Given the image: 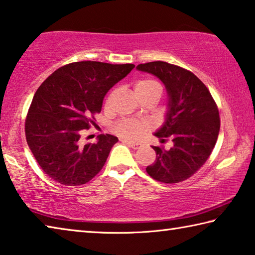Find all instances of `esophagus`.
<instances>
[{"label":"esophagus","instance_id":"obj_1","mask_svg":"<svg viewBox=\"0 0 255 255\" xmlns=\"http://www.w3.org/2000/svg\"><path fill=\"white\" fill-rule=\"evenodd\" d=\"M122 142L125 144H128V146H131V148L134 149V150L139 149L141 146V143H139V142H132V141H127V140H122Z\"/></svg>","mask_w":255,"mask_h":255}]
</instances>
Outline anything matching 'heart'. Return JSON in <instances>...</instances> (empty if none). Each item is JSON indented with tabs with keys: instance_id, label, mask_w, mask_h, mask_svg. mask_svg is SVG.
<instances>
[{
	"instance_id": "obj_1",
	"label": "heart",
	"mask_w": 255,
	"mask_h": 255,
	"mask_svg": "<svg viewBox=\"0 0 255 255\" xmlns=\"http://www.w3.org/2000/svg\"><path fill=\"white\" fill-rule=\"evenodd\" d=\"M134 91L136 95H142V94H161V86L158 82L153 79L144 78L140 79L134 84ZM107 105V103H106ZM148 125L143 122L135 120H122L114 125V131L118 133L120 136L125 137L128 140H135L143 133Z\"/></svg>"
}]
</instances>
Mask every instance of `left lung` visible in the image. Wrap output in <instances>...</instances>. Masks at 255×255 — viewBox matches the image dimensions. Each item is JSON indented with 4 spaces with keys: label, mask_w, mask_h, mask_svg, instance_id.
I'll return each mask as SVG.
<instances>
[{
    "label": "left lung",
    "mask_w": 255,
    "mask_h": 255,
    "mask_svg": "<svg viewBox=\"0 0 255 255\" xmlns=\"http://www.w3.org/2000/svg\"><path fill=\"white\" fill-rule=\"evenodd\" d=\"M136 69L155 76L166 87V118L153 134L162 142L166 137L173 142L169 150L152 145L157 158L146 172L166 184L188 179L206 162L216 144L221 125L216 103L202 80L181 67L152 61Z\"/></svg>",
    "instance_id": "obj_1"
}]
</instances>
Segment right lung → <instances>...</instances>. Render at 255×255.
I'll use <instances>...</instances> for the list:
<instances>
[{"label":"right lung","mask_w":255,"mask_h":255,"mask_svg":"<svg viewBox=\"0 0 255 255\" xmlns=\"http://www.w3.org/2000/svg\"><path fill=\"white\" fill-rule=\"evenodd\" d=\"M133 68V64L78 61L60 67L40 85L26 115L25 136L51 179L79 186L101 171L119 139L101 134L95 143L82 144L80 132L102 111L106 93Z\"/></svg>","instance_id":"1"}]
</instances>
